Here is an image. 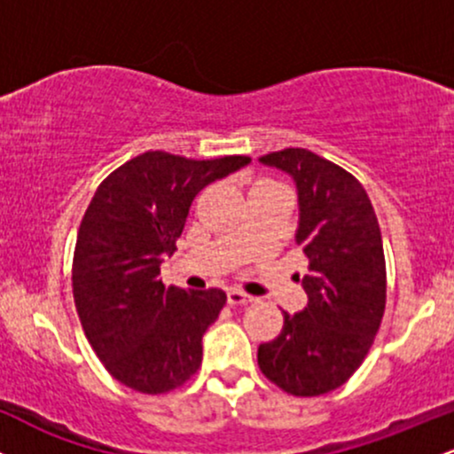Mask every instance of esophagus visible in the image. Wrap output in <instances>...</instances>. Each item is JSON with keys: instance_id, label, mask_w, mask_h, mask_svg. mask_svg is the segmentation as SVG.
<instances>
[{"instance_id": "1", "label": "esophagus", "mask_w": 454, "mask_h": 454, "mask_svg": "<svg viewBox=\"0 0 454 454\" xmlns=\"http://www.w3.org/2000/svg\"><path fill=\"white\" fill-rule=\"evenodd\" d=\"M226 301H228V305L239 307V305L252 303L254 296H249V294L241 293V290H234V288H232V290H228V293H226Z\"/></svg>"}]
</instances>
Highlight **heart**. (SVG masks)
Returning a JSON list of instances; mask_svg holds the SVG:
<instances>
[{"label": "heart", "instance_id": "b5f03b06", "mask_svg": "<svg viewBox=\"0 0 454 454\" xmlns=\"http://www.w3.org/2000/svg\"><path fill=\"white\" fill-rule=\"evenodd\" d=\"M256 185H270V181H258Z\"/></svg>", "mask_w": 454, "mask_h": 454}]
</instances>
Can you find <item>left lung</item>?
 <instances>
[{
  "label": "left lung",
  "mask_w": 454,
  "mask_h": 454,
  "mask_svg": "<svg viewBox=\"0 0 454 454\" xmlns=\"http://www.w3.org/2000/svg\"><path fill=\"white\" fill-rule=\"evenodd\" d=\"M260 161L296 181V247L307 258L309 303L294 316L284 311L279 335L260 343L258 367L284 393L317 397L352 378L382 325V232L367 192L341 166L299 147L273 151Z\"/></svg>",
  "instance_id": "8db88e82"
}]
</instances>
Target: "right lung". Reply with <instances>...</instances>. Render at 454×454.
<instances>
[{"label": "right lung", "mask_w": 454, "mask_h": 454, "mask_svg": "<svg viewBox=\"0 0 454 454\" xmlns=\"http://www.w3.org/2000/svg\"><path fill=\"white\" fill-rule=\"evenodd\" d=\"M245 164L247 155L190 160L147 151L93 194L78 228L72 293L93 352L128 388L170 393L200 367L202 335L226 293L164 286L160 264L176 249L198 192Z\"/></svg>", "instance_id": "obj_1"}]
</instances>
